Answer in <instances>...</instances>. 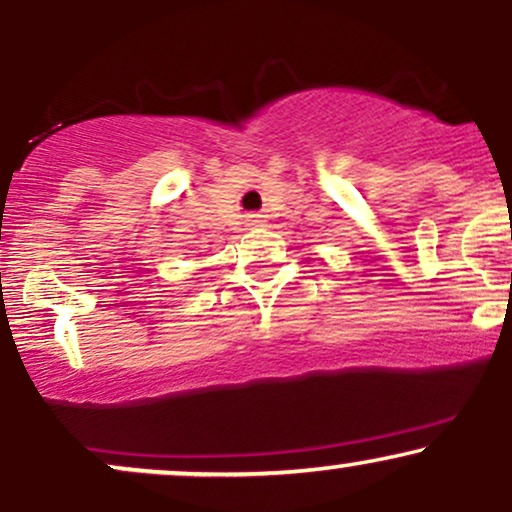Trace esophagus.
I'll return each instance as SVG.
<instances>
[{
	"mask_svg": "<svg viewBox=\"0 0 512 512\" xmlns=\"http://www.w3.org/2000/svg\"><path fill=\"white\" fill-rule=\"evenodd\" d=\"M245 221H248V226H252V228H255V226H262V223H264L260 214H250L248 219H245Z\"/></svg>",
	"mask_w": 512,
	"mask_h": 512,
	"instance_id": "obj_1",
	"label": "esophagus"
}]
</instances>
